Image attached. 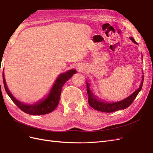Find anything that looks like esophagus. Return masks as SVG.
I'll list each match as a JSON object with an SVG mask.
<instances>
[{
  "label": "esophagus",
  "mask_w": 153,
  "mask_h": 153,
  "mask_svg": "<svg viewBox=\"0 0 153 153\" xmlns=\"http://www.w3.org/2000/svg\"><path fill=\"white\" fill-rule=\"evenodd\" d=\"M80 69H81V68H80Z\"/></svg>",
  "instance_id": "34e87169"
}]
</instances>
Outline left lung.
<instances>
[{
  "label": "left lung",
  "instance_id": "obj_1",
  "mask_svg": "<svg viewBox=\"0 0 153 153\" xmlns=\"http://www.w3.org/2000/svg\"><path fill=\"white\" fill-rule=\"evenodd\" d=\"M130 39L133 42L137 44L133 38L131 37ZM143 76H142V81L141 84H140L139 88L136 91H134L131 96L124 99V100L114 103H108L105 101H101L100 100H98L97 97H96L95 95H94L91 91L89 89V84L88 82H86L87 93H88V94L89 104L94 109L104 113H112L120 109H125L131 105L136 97L138 95L139 92L141 91L143 85Z\"/></svg>",
  "mask_w": 153,
  "mask_h": 153
}]
</instances>
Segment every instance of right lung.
Instances as JSON below:
<instances>
[{
    "label": "right lung",
    "mask_w": 153,
    "mask_h": 153,
    "mask_svg": "<svg viewBox=\"0 0 153 153\" xmlns=\"http://www.w3.org/2000/svg\"><path fill=\"white\" fill-rule=\"evenodd\" d=\"M76 73V71L75 69H71L67 71L66 73L60 74L59 76L57 78V79L55 81L54 85H53V88H51V91L48 94V97L46 99H44V100L40 101L39 102L36 103V104L33 105L24 104L23 103L16 100L12 95L11 93L10 92L9 89H8L4 77H3V83L8 96L11 98L12 101L17 105V107L20 110H22L24 113L29 114L42 115L51 113L53 110L56 109V107L59 103L61 91L64 84Z\"/></svg>",
    "instance_id": "1"
}]
</instances>
